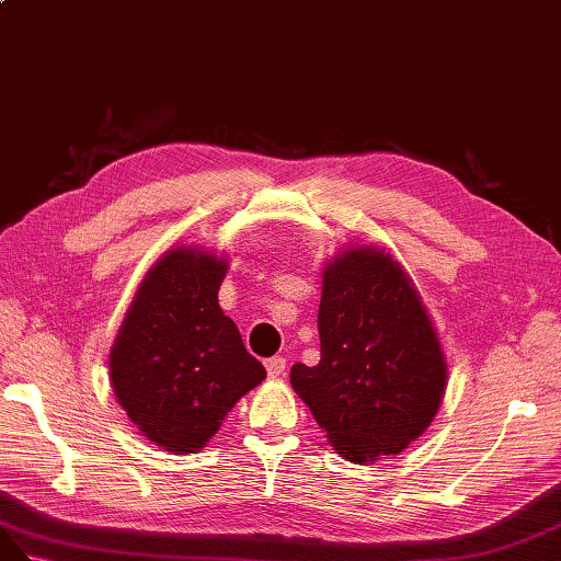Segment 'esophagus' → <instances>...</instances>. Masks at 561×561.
Listing matches in <instances>:
<instances>
[{
  "label": "esophagus",
  "instance_id": "obj_1",
  "mask_svg": "<svg viewBox=\"0 0 561 561\" xmlns=\"http://www.w3.org/2000/svg\"><path fill=\"white\" fill-rule=\"evenodd\" d=\"M265 369H267L270 378H279L286 371V359L284 357H272V359L265 362Z\"/></svg>",
  "mask_w": 561,
  "mask_h": 561
}]
</instances>
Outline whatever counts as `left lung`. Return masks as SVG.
<instances>
[{"instance_id": "8db88e82", "label": "left lung", "mask_w": 561, "mask_h": 561, "mask_svg": "<svg viewBox=\"0 0 561 561\" xmlns=\"http://www.w3.org/2000/svg\"><path fill=\"white\" fill-rule=\"evenodd\" d=\"M322 359L294 364L291 386L333 449L352 462L394 456L435 419L446 364L419 291L390 253L343 251L324 270Z\"/></svg>"}]
</instances>
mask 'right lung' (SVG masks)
I'll use <instances>...</instances> for the list:
<instances>
[{"instance_id":"right-lung-1","label":"right lung","mask_w":561,"mask_h":561,"mask_svg":"<svg viewBox=\"0 0 561 561\" xmlns=\"http://www.w3.org/2000/svg\"><path fill=\"white\" fill-rule=\"evenodd\" d=\"M226 259L175 249L148 272L110 352L126 415L164 451L197 454L265 366L218 306Z\"/></svg>"}]
</instances>
